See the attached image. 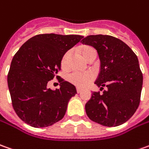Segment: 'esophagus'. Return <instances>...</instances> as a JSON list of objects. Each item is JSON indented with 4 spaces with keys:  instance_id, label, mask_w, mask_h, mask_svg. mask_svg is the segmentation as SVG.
Instances as JSON below:
<instances>
[{
    "instance_id": "esophagus-1",
    "label": "esophagus",
    "mask_w": 149,
    "mask_h": 149,
    "mask_svg": "<svg viewBox=\"0 0 149 149\" xmlns=\"http://www.w3.org/2000/svg\"><path fill=\"white\" fill-rule=\"evenodd\" d=\"M81 92H82L81 88H77V93H80Z\"/></svg>"
}]
</instances>
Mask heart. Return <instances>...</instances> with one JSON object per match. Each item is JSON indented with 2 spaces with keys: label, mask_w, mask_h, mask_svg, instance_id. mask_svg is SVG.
I'll use <instances>...</instances> for the list:
<instances>
[{
  "label": "heart",
  "mask_w": 149,
  "mask_h": 149,
  "mask_svg": "<svg viewBox=\"0 0 149 149\" xmlns=\"http://www.w3.org/2000/svg\"><path fill=\"white\" fill-rule=\"evenodd\" d=\"M79 52L86 60H88V58L93 53H97L95 49L90 46H82L79 47ZM70 56V52H66L63 55L61 61V66L63 70H66L68 68ZM94 78H95V74L92 71H85V72L74 71L68 75L67 79L68 81L74 84V86L79 88H84L87 85H88L94 79Z\"/></svg>",
  "instance_id": "obj_1"
}]
</instances>
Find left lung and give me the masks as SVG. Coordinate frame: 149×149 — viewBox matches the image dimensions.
<instances>
[{"label": "left lung", "mask_w": 149, "mask_h": 149, "mask_svg": "<svg viewBox=\"0 0 149 149\" xmlns=\"http://www.w3.org/2000/svg\"><path fill=\"white\" fill-rule=\"evenodd\" d=\"M83 43L93 47L100 60L97 86L107 87L102 94L93 92L85 105L87 116L104 126L126 122L139 107L143 74L137 56L128 45L109 35H89Z\"/></svg>", "instance_id": "obj_1"}]
</instances>
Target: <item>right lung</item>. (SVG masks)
<instances>
[{"label":"right lung","mask_w":149,"mask_h":149,"mask_svg":"<svg viewBox=\"0 0 149 149\" xmlns=\"http://www.w3.org/2000/svg\"><path fill=\"white\" fill-rule=\"evenodd\" d=\"M84 37L54 33L36 35L21 46L12 59L7 76L12 105L18 116L35 128H43L64 117L74 85L60 79V88L47 83L61 70L63 55ZM57 79L60 77L56 76Z\"/></svg>","instance_id":"right-lung-1"}]
</instances>
